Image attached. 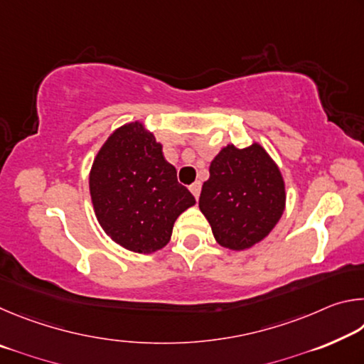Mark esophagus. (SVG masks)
<instances>
[{
  "label": "esophagus",
  "mask_w": 364,
  "mask_h": 364,
  "mask_svg": "<svg viewBox=\"0 0 364 364\" xmlns=\"http://www.w3.org/2000/svg\"><path fill=\"white\" fill-rule=\"evenodd\" d=\"M189 191H191V193H193V196L196 197V199H199V194H200V183L196 181V183L191 184Z\"/></svg>",
  "instance_id": "34e87169"
}]
</instances>
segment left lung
I'll return each mask as SVG.
<instances>
[{"label": "left lung", "instance_id": "obj_1", "mask_svg": "<svg viewBox=\"0 0 364 364\" xmlns=\"http://www.w3.org/2000/svg\"><path fill=\"white\" fill-rule=\"evenodd\" d=\"M208 171L199 208L221 247L245 250L267 237L286 207L284 180L269 154L258 143L228 144Z\"/></svg>", "mask_w": 364, "mask_h": 364}]
</instances>
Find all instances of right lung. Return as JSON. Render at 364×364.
Listing matches in <instances>:
<instances>
[{"instance_id": "add662e5", "label": "right lung", "mask_w": 364, "mask_h": 364, "mask_svg": "<svg viewBox=\"0 0 364 364\" xmlns=\"http://www.w3.org/2000/svg\"><path fill=\"white\" fill-rule=\"evenodd\" d=\"M90 194L104 232L138 254L165 247L176 218L196 204L141 122L117 128L102 144L90 171Z\"/></svg>"}]
</instances>
